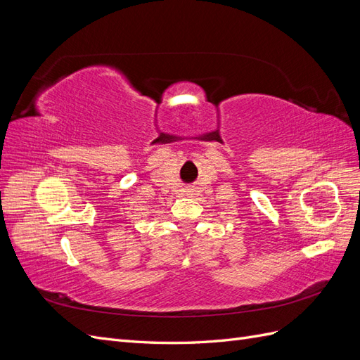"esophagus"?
I'll list each match as a JSON object with an SVG mask.
<instances>
[{
	"instance_id": "34e87169",
	"label": "esophagus",
	"mask_w": 360,
	"mask_h": 360,
	"mask_svg": "<svg viewBox=\"0 0 360 360\" xmlns=\"http://www.w3.org/2000/svg\"><path fill=\"white\" fill-rule=\"evenodd\" d=\"M186 192H189V191H186Z\"/></svg>"
}]
</instances>
